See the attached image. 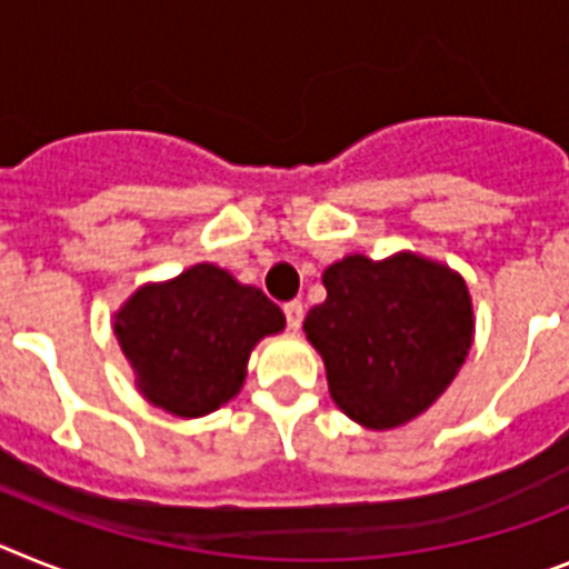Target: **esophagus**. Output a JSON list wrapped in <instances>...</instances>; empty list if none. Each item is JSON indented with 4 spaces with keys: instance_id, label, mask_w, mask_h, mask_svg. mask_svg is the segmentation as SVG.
Listing matches in <instances>:
<instances>
[{
    "instance_id": "esophagus-1",
    "label": "esophagus",
    "mask_w": 569,
    "mask_h": 569,
    "mask_svg": "<svg viewBox=\"0 0 569 569\" xmlns=\"http://www.w3.org/2000/svg\"><path fill=\"white\" fill-rule=\"evenodd\" d=\"M286 312V323H289L291 332H298L300 323H303V303L300 300H291V303L283 306Z\"/></svg>"
}]
</instances>
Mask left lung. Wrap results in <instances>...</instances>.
Returning a JSON list of instances; mask_svg holds the SVG:
<instances>
[{
	"label": "left lung",
	"mask_w": 569,
	"mask_h": 569,
	"mask_svg": "<svg viewBox=\"0 0 569 569\" xmlns=\"http://www.w3.org/2000/svg\"><path fill=\"white\" fill-rule=\"evenodd\" d=\"M326 300L303 320L335 407L367 429L427 412L469 355L476 315L467 280L415 251L346 254L323 271Z\"/></svg>",
	"instance_id": "obj_1"
}]
</instances>
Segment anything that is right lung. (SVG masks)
<instances>
[{
  "mask_svg": "<svg viewBox=\"0 0 569 569\" xmlns=\"http://www.w3.org/2000/svg\"><path fill=\"white\" fill-rule=\"evenodd\" d=\"M286 329L278 303L214 263L142 283L113 312L137 392L177 418H202L246 383L254 346Z\"/></svg>",
  "mask_w": 569,
  "mask_h": 569,
  "instance_id": "obj_1",
  "label": "right lung"
}]
</instances>
